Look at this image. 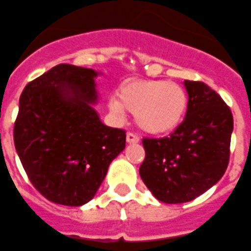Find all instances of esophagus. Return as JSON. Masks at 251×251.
I'll list each match as a JSON object with an SVG mask.
<instances>
[{"label":"esophagus","instance_id":"esophagus-1","mask_svg":"<svg viewBox=\"0 0 251 251\" xmlns=\"http://www.w3.org/2000/svg\"><path fill=\"white\" fill-rule=\"evenodd\" d=\"M126 141H127V143H138L139 137L137 135V134H134V133H131V131H129V133L126 134Z\"/></svg>","mask_w":251,"mask_h":251}]
</instances>
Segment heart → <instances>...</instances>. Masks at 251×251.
Returning a JSON list of instances; mask_svg holds the SVG:
<instances>
[{"mask_svg":"<svg viewBox=\"0 0 251 251\" xmlns=\"http://www.w3.org/2000/svg\"><path fill=\"white\" fill-rule=\"evenodd\" d=\"M117 97L109 101L112 112L134 113L137 125L155 135L177 129L188 110L184 88L164 80H131L118 88Z\"/></svg>","mask_w":251,"mask_h":251,"instance_id":"obj_1","label":"heart"}]
</instances>
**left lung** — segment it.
Segmentation results:
<instances>
[{
	"mask_svg": "<svg viewBox=\"0 0 251 251\" xmlns=\"http://www.w3.org/2000/svg\"><path fill=\"white\" fill-rule=\"evenodd\" d=\"M184 121L163 138H143V183L159 201L194 200L223 177L230 156L233 114L219 93L202 81L185 80Z\"/></svg>",
	"mask_w": 251,
	"mask_h": 251,
	"instance_id": "8db88e82",
	"label": "left lung"
}]
</instances>
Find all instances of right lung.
<instances>
[{"instance_id": "add662e5", "label": "right lung", "mask_w": 251, "mask_h": 251, "mask_svg": "<svg viewBox=\"0 0 251 251\" xmlns=\"http://www.w3.org/2000/svg\"><path fill=\"white\" fill-rule=\"evenodd\" d=\"M91 68L57 64L25 87L14 122V146L26 175L47 200L88 202L125 149L126 133L100 121Z\"/></svg>"}]
</instances>
